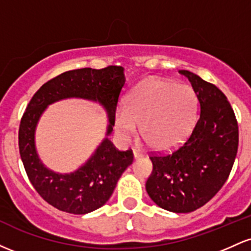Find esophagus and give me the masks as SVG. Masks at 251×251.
Returning <instances> with one entry per match:
<instances>
[{"label": "esophagus", "mask_w": 251, "mask_h": 251, "mask_svg": "<svg viewBox=\"0 0 251 251\" xmlns=\"http://www.w3.org/2000/svg\"><path fill=\"white\" fill-rule=\"evenodd\" d=\"M133 157L134 159H139V158L144 157V154L139 151V150H133Z\"/></svg>", "instance_id": "34e87169"}]
</instances>
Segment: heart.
I'll list each match as a JSON object with an SVG mask.
<instances>
[{
    "mask_svg": "<svg viewBox=\"0 0 251 251\" xmlns=\"http://www.w3.org/2000/svg\"><path fill=\"white\" fill-rule=\"evenodd\" d=\"M198 100L194 88L171 80L150 79L135 87L125 108L114 113V128L129 139L139 126L140 138L154 151H170L179 146L191 132Z\"/></svg>",
    "mask_w": 251,
    "mask_h": 251,
    "instance_id": "1",
    "label": "heart"
}]
</instances>
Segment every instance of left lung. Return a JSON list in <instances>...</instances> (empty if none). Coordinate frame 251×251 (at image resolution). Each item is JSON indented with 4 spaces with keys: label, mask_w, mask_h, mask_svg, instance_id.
<instances>
[{
    "label": "left lung",
    "mask_w": 251,
    "mask_h": 251,
    "mask_svg": "<svg viewBox=\"0 0 251 251\" xmlns=\"http://www.w3.org/2000/svg\"><path fill=\"white\" fill-rule=\"evenodd\" d=\"M191 82L200 118L184 145L165 155H152L146 181L152 201L168 211L186 214L208 203L224 185L238 148V126L226 97L197 74L179 71Z\"/></svg>",
    "instance_id": "left-lung-1"
}]
</instances>
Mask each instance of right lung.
Listing matches in <instances>:
<instances>
[{
    "label": "right lung",
    "mask_w": 251,
    "mask_h": 251,
    "mask_svg": "<svg viewBox=\"0 0 251 251\" xmlns=\"http://www.w3.org/2000/svg\"><path fill=\"white\" fill-rule=\"evenodd\" d=\"M125 81L120 66L68 71L46 82L28 103L19 129L20 154L31 185L54 208L74 215L101 208L113 194L124 171L133 162L131 150L119 151L108 139ZM66 99L98 102L105 109L109 124L105 138L91 157L75 172L60 174L48 169L39 159L35 133L48 106Z\"/></svg>",
    "instance_id": "add662e5"
}]
</instances>
